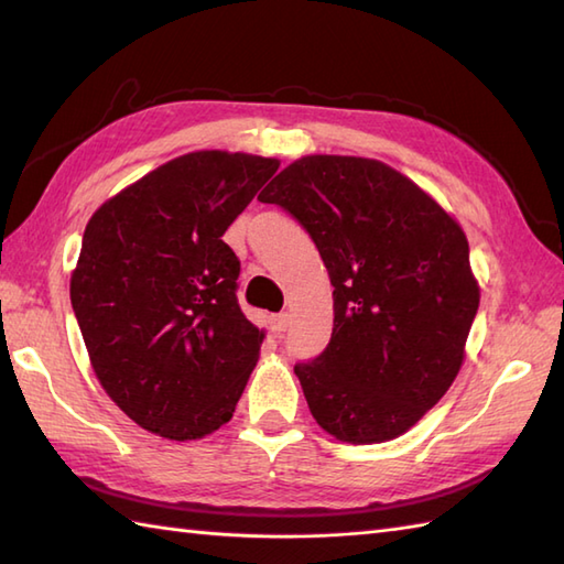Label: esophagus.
<instances>
[{"mask_svg": "<svg viewBox=\"0 0 564 564\" xmlns=\"http://www.w3.org/2000/svg\"><path fill=\"white\" fill-rule=\"evenodd\" d=\"M289 322H291V315L289 313H281V315H273L269 319V327L273 334H283L285 329H289Z\"/></svg>", "mask_w": 564, "mask_h": 564, "instance_id": "1", "label": "esophagus"}]
</instances>
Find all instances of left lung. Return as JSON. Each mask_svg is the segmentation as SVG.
<instances>
[{"label":"left lung","instance_id":"obj_1","mask_svg":"<svg viewBox=\"0 0 564 564\" xmlns=\"http://www.w3.org/2000/svg\"><path fill=\"white\" fill-rule=\"evenodd\" d=\"M261 203L313 237L334 285V329L297 364L315 422L346 443L402 436L453 386L480 305L458 220L386 162L307 154Z\"/></svg>","mask_w":564,"mask_h":564}]
</instances>
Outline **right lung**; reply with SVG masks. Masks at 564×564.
Listing matches in <instances>:
<instances>
[{"label": "right lung", "mask_w": 564, "mask_h": 564, "mask_svg": "<svg viewBox=\"0 0 564 564\" xmlns=\"http://www.w3.org/2000/svg\"><path fill=\"white\" fill-rule=\"evenodd\" d=\"M279 160L198 150L91 215L69 279L89 361L138 426L196 441L232 419L267 334L237 303L227 227Z\"/></svg>", "instance_id": "right-lung-1"}]
</instances>
